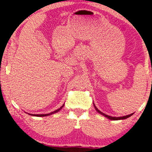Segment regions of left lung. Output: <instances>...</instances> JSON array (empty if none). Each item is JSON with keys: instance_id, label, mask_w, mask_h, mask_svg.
<instances>
[{"instance_id": "left-lung-1", "label": "left lung", "mask_w": 152, "mask_h": 152, "mask_svg": "<svg viewBox=\"0 0 152 152\" xmlns=\"http://www.w3.org/2000/svg\"><path fill=\"white\" fill-rule=\"evenodd\" d=\"M94 106H95V105H94ZM95 108H96V111H98V112L99 113V114L104 115V116H106V117H107L108 118H109V119H111V120H121V119H125V118H129V116H131L132 114H129V115H127V116H121V117H112V116H108V115H106V114H104V113L102 112V111H99V110L98 109H97V108L96 107V106H95Z\"/></svg>"}]
</instances>
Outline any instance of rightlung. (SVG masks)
<instances>
[{
    "instance_id": "obj_1",
    "label": "right lung",
    "mask_w": 152,
    "mask_h": 152,
    "mask_svg": "<svg viewBox=\"0 0 152 152\" xmlns=\"http://www.w3.org/2000/svg\"><path fill=\"white\" fill-rule=\"evenodd\" d=\"M64 105H63L61 107V108H59L58 109H57V110H56V111H54L53 112H51V113H49V114H33V116H39V117H41V116H48V115H50V114H54V113H57L58 112V111H59V110H61L62 109L63 107H64Z\"/></svg>"
}]
</instances>
